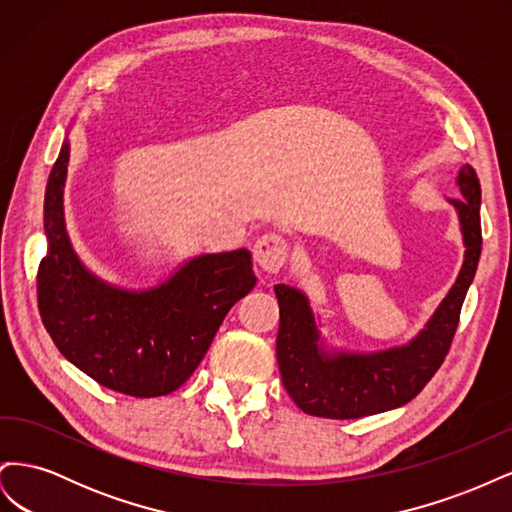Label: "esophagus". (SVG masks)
I'll return each instance as SVG.
<instances>
[{"label":"esophagus","mask_w":512,"mask_h":512,"mask_svg":"<svg viewBox=\"0 0 512 512\" xmlns=\"http://www.w3.org/2000/svg\"><path fill=\"white\" fill-rule=\"evenodd\" d=\"M288 260V243L284 237L269 232L254 243V262L267 273H277Z\"/></svg>","instance_id":"34e87169"}]
</instances>
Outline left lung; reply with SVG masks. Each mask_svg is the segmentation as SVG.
I'll list each match as a JSON object with an SVG mask.
<instances>
[{
    "label": "left lung",
    "mask_w": 512,
    "mask_h": 512,
    "mask_svg": "<svg viewBox=\"0 0 512 512\" xmlns=\"http://www.w3.org/2000/svg\"><path fill=\"white\" fill-rule=\"evenodd\" d=\"M461 198H448L457 213L463 252L461 269L446 297L406 344L382 350H348L329 344L322 320L307 294L288 284L275 286L280 303L277 365L282 382L305 414L361 418L408 404L423 391L451 348L459 312L480 258V183L470 164L457 173Z\"/></svg>",
    "instance_id": "8db88e82"
}]
</instances>
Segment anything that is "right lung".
<instances>
[{
	"mask_svg": "<svg viewBox=\"0 0 512 512\" xmlns=\"http://www.w3.org/2000/svg\"><path fill=\"white\" fill-rule=\"evenodd\" d=\"M68 134L44 194L42 322L59 352L106 389L168 395L194 374L230 307L256 286L252 254L245 247L198 254L147 288L102 280L76 254L66 228Z\"/></svg>",
	"mask_w": 512,
	"mask_h": 512,
	"instance_id": "right-lung-1",
	"label": "right lung"
}]
</instances>
